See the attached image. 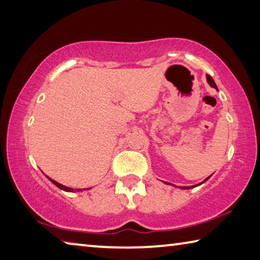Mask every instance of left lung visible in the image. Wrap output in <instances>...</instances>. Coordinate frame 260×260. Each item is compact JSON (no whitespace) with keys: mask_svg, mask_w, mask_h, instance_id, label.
Returning <instances> with one entry per match:
<instances>
[{"mask_svg":"<svg viewBox=\"0 0 260 260\" xmlns=\"http://www.w3.org/2000/svg\"><path fill=\"white\" fill-rule=\"evenodd\" d=\"M207 81H208V83L209 84H210L211 86H212V88H215V89H217V85H216V83H215V81H213V79H212V77L210 76V75H207ZM218 90V89H217ZM209 179V177H208V178L206 179V180H204V181H207ZM204 181H203V183H204ZM203 183H201V184H203ZM165 184H167V185H170V183H167V181H165ZM201 184H199V185H201ZM199 185H194V186H190V187H189V186H188V187H185V186H184V187H180V188H183V189H189V188H193V187H197V186H199Z\"/></svg>","mask_w":260,"mask_h":260,"instance_id":"obj_1","label":"left lung"}]
</instances>
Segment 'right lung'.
<instances>
[{
    "instance_id": "1",
    "label": "right lung",
    "mask_w": 260,
    "mask_h": 260,
    "mask_svg": "<svg viewBox=\"0 0 260 260\" xmlns=\"http://www.w3.org/2000/svg\"><path fill=\"white\" fill-rule=\"evenodd\" d=\"M49 178V177H48ZM49 180L51 181L52 184H54L57 186V187H59L60 189H62V190H66V192H82V190H84V188L83 189H81V188H77V189H74V188H71V187H67V186H63V185H61V184H59V183H57L56 180H53V179H51V178H49Z\"/></svg>"
}]
</instances>
